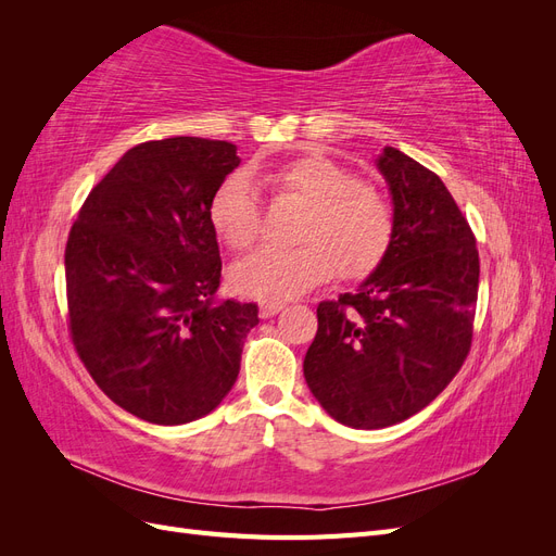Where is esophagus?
<instances>
[{"label":"esophagus","instance_id":"1","mask_svg":"<svg viewBox=\"0 0 556 556\" xmlns=\"http://www.w3.org/2000/svg\"><path fill=\"white\" fill-rule=\"evenodd\" d=\"M285 308V301H262L260 304V315L262 317H274Z\"/></svg>","mask_w":556,"mask_h":556}]
</instances>
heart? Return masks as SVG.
<instances>
[{
	"instance_id": "b5f03b06",
	"label": "heart",
	"mask_w": 556,
	"mask_h": 556,
	"mask_svg": "<svg viewBox=\"0 0 556 556\" xmlns=\"http://www.w3.org/2000/svg\"><path fill=\"white\" fill-rule=\"evenodd\" d=\"M282 197L306 201L294 248H262L233 264L231 282L255 299H288L339 271L345 280L371 276L394 241V208L376 182L345 164L306 155L262 178ZM211 227L231 250H245L262 229L260 199L243 174L229 176L211 199Z\"/></svg>"
}]
</instances>
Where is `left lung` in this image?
<instances>
[{"instance_id": "8db88e82", "label": "left lung", "mask_w": 556, "mask_h": 556, "mask_svg": "<svg viewBox=\"0 0 556 556\" xmlns=\"http://www.w3.org/2000/svg\"><path fill=\"white\" fill-rule=\"evenodd\" d=\"M394 241L357 292L319 301L304 376L323 408L352 429L403 422L459 374L473 343L480 282L476 233L445 182L384 148Z\"/></svg>"}]
</instances>
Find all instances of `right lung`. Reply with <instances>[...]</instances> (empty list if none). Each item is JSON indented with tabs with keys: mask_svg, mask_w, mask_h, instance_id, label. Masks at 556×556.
<instances>
[{
	"mask_svg": "<svg viewBox=\"0 0 556 556\" xmlns=\"http://www.w3.org/2000/svg\"><path fill=\"white\" fill-rule=\"evenodd\" d=\"M237 146L172 137L129 148L83 201L64 248L66 325L113 403L153 425L217 408L237 382L257 304L215 301L211 199Z\"/></svg>",
	"mask_w": 556,
	"mask_h": 556,
	"instance_id": "add662e5",
	"label": "right lung"
}]
</instances>
